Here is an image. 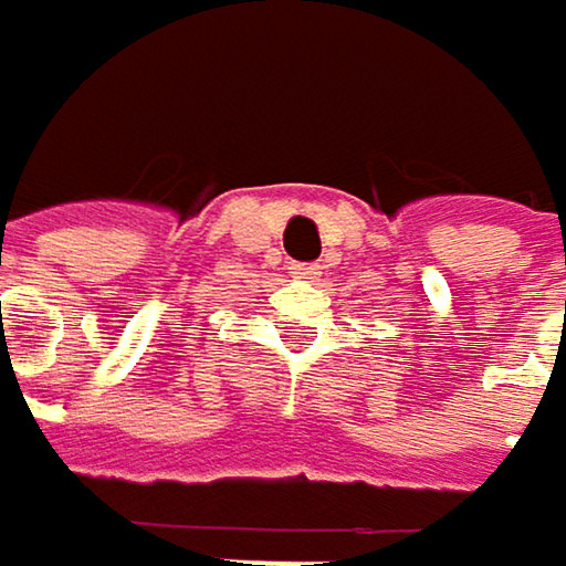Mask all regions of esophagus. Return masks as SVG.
<instances>
[{
  "label": "esophagus",
  "instance_id": "esophagus-1",
  "mask_svg": "<svg viewBox=\"0 0 566 566\" xmlns=\"http://www.w3.org/2000/svg\"><path fill=\"white\" fill-rule=\"evenodd\" d=\"M294 275L297 279H317L321 275V265H294Z\"/></svg>",
  "mask_w": 566,
  "mask_h": 566
}]
</instances>
